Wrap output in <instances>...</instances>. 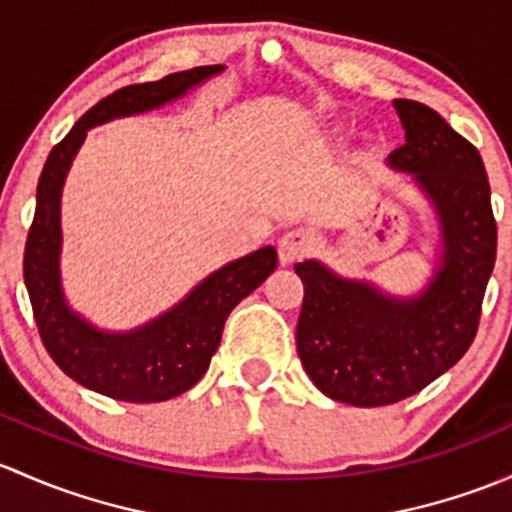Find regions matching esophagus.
<instances>
[{
  "label": "esophagus",
  "instance_id": "obj_1",
  "mask_svg": "<svg viewBox=\"0 0 512 512\" xmlns=\"http://www.w3.org/2000/svg\"><path fill=\"white\" fill-rule=\"evenodd\" d=\"M313 244V234L308 229H291L281 236L278 241V256L281 263H291L295 258H300Z\"/></svg>",
  "mask_w": 512,
  "mask_h": 512
}]
</instances>
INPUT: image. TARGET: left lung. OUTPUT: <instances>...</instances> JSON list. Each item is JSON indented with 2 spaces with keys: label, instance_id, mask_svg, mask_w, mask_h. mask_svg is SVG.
Segmentation results:
<instances>
[{
  "label": "left lung",
  "instance_id": "8db88e82",
  "mask_svg": "<svg viewBox=\"0 0 512 512\" xmlns=\"http://www.w3.org/2000/svg\"><path fill=\"white\" fill-rule=\"evenodd\" d=\"M407 142L389 165L412 172L441 219L444 258L412 300L345 281L318 261L295 263L305 295L298 355L315 387L335 402L384 407L421 392L466 350L481 323L498 226L481 152L416 100H394Z\"/></svg>",
  "mask_w": 512,
  "mask_h": 512
}]
</instances>
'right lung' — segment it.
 Segmentation results:
<instances>
[{"label":"right lung","instance_id":"right-lung-1","mask_svg":"<svg viewBox=\"0 0 512 512\" xmlns=\"http://www.w3.org/2000/svg\"><path fill=\"white\" fill-rule=\"evenodd\" d=\"M219 71L221 66H199L110 93L54 145L41 170L34 221L24 246V283L36 328L51 360L73 382L110 399L133 404L165 402L194 387L217 352L231 310L256 291L278 263L273 246L258 249L212 273L170 313L125 335L100 333L71 313L61 295V187L88 128L157 108Z\"/></svg>","mask_w":512,"mask_h":512}]
</instances>
